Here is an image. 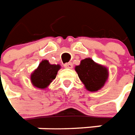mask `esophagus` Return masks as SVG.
<instances>
[{
	"label": "esophagus",
	"mask_w": 135,
	"mask_h": 135,
	"mask_svg": "<svg viewBox=\"0 0 135 135\" xmlns=\"http://www.w3.org/2000/svg\"><path fill=\"white\" fill-rule=\"evenodd\" d=\"M64 67L67 68V69H72L73 67V65L72 63H67L64 64Z\"/></svg>",
	"instance_id": "1"
}]
</instances>
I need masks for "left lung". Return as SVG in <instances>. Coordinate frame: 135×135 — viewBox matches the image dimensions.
Masks as SVG:
<instances>
[{"label": "left lung", "mask_w": 135, "mask_h": 135, "mask_svg": "<svg viewBox=\"0 0 135 135\" xmlns=\"http://www.w3.org/2000/svg\"><path fill=\"white\" fill-rule=\"evenodd\" d=\"M80 80L87 90L95 92L105 85L108 78V69L94 62L91 58L82 60L75 68Z\"/></svg>", "instance_id": "obj_1"}]
</instances>
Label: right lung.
Returning a JSON list of instances; mask_svg holds the SVG:
<instances>
[{"label": "right lung", "instance_id": "add662e5", "mask_svg": "<svg viewBox=\"0 0 135 135\" xmlns=\"http://www.w3.org/2000/svg\"><path fill=\"white\" fill-rule=\"evenodd\" d=\"M60 69V65H52L46 60H42L30 75L32 84L40 89L46 88L55 79Z\"/></svg>", "mask_w": 135, "mask_h": 135}]
</instances>
